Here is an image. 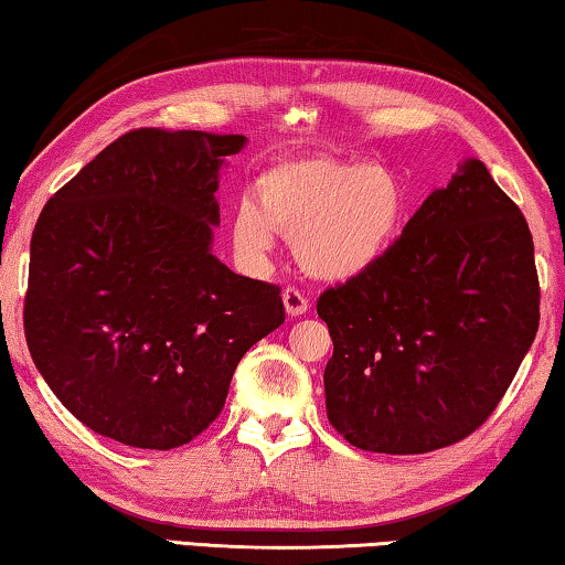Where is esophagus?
<instances>
[{
	"mask_svg": "<svg viewBox=\"0 0 565 565\" xmlns=\"http://www.w3.org/2000/svg\"><path fill=\"white\" fill-rule=\"evenodd\" d=\"M282 302H285V310H288V316H302L308 310V298L302 296L298 288H292V285H288V288L282 290Z\"/></svg>",
	"mask_w": 565,
	"mask_h": 565,
	"instance_id": "1",
	"label": "esophagus"
}]
</instances>
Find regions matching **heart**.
I'll list each match as a JSON object with an SVG mask.
<instances>
[{
    "mask_svg": "<svg viewBox=\"0 0 565 565\" xmlns=\"http://www.w3.org/2000/svg\"><path fill=\"white\" fill-rule=\"evenodd\" d=\"M257 207L242 199L232 234L244 257H265L275 228L292 236L308 273L347 280L387 255L403 232L407 191L397 173L364 160L300 158L265 170Z\"/></svg>",
    "mask_w": 565,
    "mask_h": 565,
    "instance_id": "1",
    "label": "heart"
}]
</instances>
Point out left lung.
Here are the masks:
<instances>
[{
    "mask_svg": "<svg viewBox=\"0 0 565 565\" xmlns=\"http://www.w3.org/2000/svg\"><path fill=\"white\" fill-rule=\"evenodd\" d=\"M316 310L333 341L323 387L339 436L377 454L454 446L494 413L537 333L533 234L469 160Z\"/></svg>",
    "mask_w": 565,
    "mask_h": 565,
    "instance_id": "8db88e82",
    "label": "left lung"
}]
</instances>
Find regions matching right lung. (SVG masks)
Segmentation results:
<instances>
[{
  "label": "right lung",
  "instance_id": "obj_1",
  "mask_svg": "<svg viewBox=\"0 0 565 565\" xmlns=\"http://www.w3.org/2000/svg\"><path fill=\"white\" fill-rule=\"evenodd\" d=\"M244 135L129 129L45 203L24 339L76 418L170 451L218 418L239 359L285 321L280 288L211 255L218 168Z\"/></svg>",
  "mask_w": 565,
  "mask_h": 565
}]
</instances>
